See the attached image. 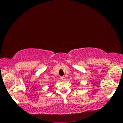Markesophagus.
Masks as SVG:
<instances>
[{"mask_svg":"<svg viewBox=\"0 0 123 123\" xmlns=\"http://www.w3.org/2000/svg\"><path fill=\"white\" fill-rule=\"evenodd\" d=\"M61 80H62V81H65V80H66L65 77H64V76H62V77H61Z\"/></svg>","mask_w":123,"mask_h":123,"instance_id":"34e87169","label":"esophagus"}]
</instances>
